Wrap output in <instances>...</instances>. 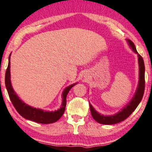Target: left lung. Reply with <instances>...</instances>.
Returning <instances> with one entry per match:
<instances>
[{
	"instance_id": "left-lung-1",
	"label": "left lung",
	"mask_w": 152,
	"mask_h": 152,
	"mask_svg": "<svg viewBox=\"0 0 152 152\" xmlns=\"http://www.w3.org/2000/svg\"><path fill=\"white\" fill-rule=\"evenodd\" d=\"M129 42V45L132 48V50L135 53H137L138 55V60H139V65H140V82H139V85L137 87V90L136 93L134 94V97L132 98L131 102L128 103L127 105H126L125 107L121 112H118L115 115L112 116H104L101 115L100 114L98 113L94 110L92 105L90 103V112L92 114V117L95 121L97 122L103 124H115L117 123L121 122L122 121L125 120L127 117H129L132 112L136 110L139 104L142 100L143 97L144 88H145V78H144V73H145V67H144V62L142 57L137 53L136 47L132 41L127 40Z\"/></svg>"
}]
</instances>
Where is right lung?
I'll use <instances>...</instances> for the list:
<instances>
[{
	"mask_svg": "<svg viewBox=\"0 0 152 152\" xmlns=\"http://www.w3.org/2000/svg\"><path fill=\"white\" fill-rule=\"evenodd\" d=\"M9 56V62L8 65L7 67L6 72H5V87H6L7 91L10 97V100L14 107L17 110V112L24 117L25 119H29L33 122L40 123V124H50V123H54L60 119V117H62V115L65 112V107H66V97H67V94H68L69 91L70 89L74 86V85H70V86L67 87V88L64 90L63 93H62V107L60 110L58 111L55 112H45L42 110H39V109L33 108L31 107L28 106V104H25L23 102H22L18 97L17 94L15 93L10 83V57Z\"/></svg>",
	"mask_w": 152,
	"mask_h": 152,
	"instance_id": "1",
	"label": "right lung"
}]
</instances>
